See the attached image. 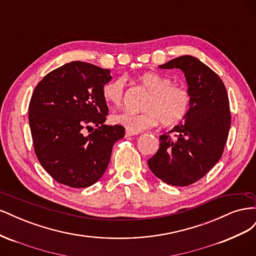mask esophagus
Segmentation results:
<instances>
[{
	"label": "esophagus",
	"instance_id": "1",
	"mask_svg": "<svg viewBox=\"0 0 256 256\" xmlns=\"http://www.w3.org/2000/svg\"><path fill=\"white\" fill-rule=\"evenodd\" d=\"M138 134L136 132H132V131H129V130H126V136H136Z\"/></svg>",
	"mask_w": 256,
	"mask_h": 256
}]
</instances>
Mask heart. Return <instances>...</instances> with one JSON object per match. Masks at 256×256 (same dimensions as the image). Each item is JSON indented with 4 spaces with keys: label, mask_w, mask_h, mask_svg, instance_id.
<instances>
[{
    "label": "heart",
    "mask_w": 256,
    "mask_h": 256,
    "mask_svg": "<svg viewBox=\"0 0 256 256\" xmlns=\"http://www.w3.org/2000/svg\"><path fill=\"white\" fill-rule=\"evenodd\" d=\"M138 82L148 92L143 104V112L122 111L112 115V122L132 132L152 128L160 122L164 126H172L182 122L191 106L189 90L173 84L172 80L157 72H145L138 76ZM125 80L116 78L106 82L102 95L108 104L118 106L124 99Z\"/></svg>",
    "instance_id": "1"
}]
</instances>
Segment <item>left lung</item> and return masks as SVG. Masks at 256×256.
I'll use <instances>...</instances> for the list:
<instances>
[{"label": "left lung", "mask_w": 256, "mask_h": 256, "mask_svg": "<svg viewBox=\"0 0 256 256\" xmlns=\"http://www.w3.org/2000/svg\"><path fill=\"white\" fill-rule=\"evenodd\" d=\"M159 68L182 69L191 106L177 126L159 136V150L147 164L164 182L184 187L204 177L222 156L230 127L228 96L220 76L194 56L176 58Z\"/></svg>", "instance_id": "8db88e82"}]
</instances>
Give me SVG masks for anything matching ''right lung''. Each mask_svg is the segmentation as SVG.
<instances>
[{
  "label": "right lung",
  "instance_id": "add662e5",
  "mask_svg": "<svg viewBox=\"0 0 256 256\" xmlns=\"http://www.w3.org/2000/svg\"><path fill=\"white\" fill-rule=\"evenodd\" d=\"M111 79L109 69L74 60L36 85L28 106L34 150L58 182L72 188L94 184L109 166L114 143L125 136L120 125H104L109 109L102 90ZM92 126L94 131L85 135Z\"/></svg>",
  "mask_w": 256,
  "mask_h": 256
}]
</instances>
